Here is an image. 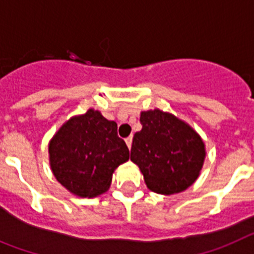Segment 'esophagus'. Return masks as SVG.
I'll return each mask as SVG.
<instances>
[{"label":"esophagus","instance_id":"obj_1","mask_svg":"<svg viewBox=\"0 0 254 254\" xmlns=\"http://www.w3.org/2000/svg\"><path fill=\"white\" fill-rule=\"evenodd\" d=\"M125 142H127V147H129V149L131 148V142H133V136H131V135L127 136V139H125Z\"/></svg>","mask_w":254,"mask_h":254}]
</instances>
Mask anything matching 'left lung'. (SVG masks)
I'll list each match as a JSON object with an SVG mask.
<instances>
[{"instance_id":"left-lung-1","label":"left lung","mask_w":254,"mask_h":254,"mask_svg":"<svg viewBox=\"0 0 254 254\" xmlns=\"http://www.w3.org/2000/svg\"><path fill=\"white\" fill-rule=\"evenodd\" d=\"M130 160L139 166L152 191L175 194L189 188L203 165L204 143L188 124L160 110L140 114Z\"/></svg>"}]
</instances>
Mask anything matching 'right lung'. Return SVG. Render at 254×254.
Wrapping results in <instances>:
<instances>
[{
    "label": "right lung",
    "instance_id": "right-lung-1",
    "mask_svg": "<svg viewBox=\"0 0 254 254\" xmlns=\"http://www.w3.org/2000/svg\"><path fill=\"white\" fill-rule=\"evenodd\" d=\"M48 151L57 182L79 197H96L107 190L114 170L129 160L118 124L94 110L64 124Z\"/></svg>",
    "mask_w": 254,
    "mask_h": 254
}]
</instances>
